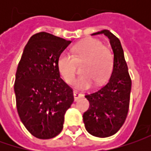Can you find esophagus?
I'll use <instances>...</instances> for the list:
<instances>
[{
	"instance_id": "34e87169",
	"label": "esophagus",
	"mask_w": 151,
	"mask_h": 151,
	"mask_svg": "<svg viewBox=\"0 0 151 151\" xmlns=\"http://www.w3.org/2000/svg\"><path fill=\"white\" fill-rule=\"evenodd\" d=\"M82 96H83V95L81 93H79L77 91H74V98H75V101H77L78 99H80Z\"/></svg>"
}]
</instances>
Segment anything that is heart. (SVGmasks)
I'll use <instances>...</instances> for the list:
<instances>
[{
    "mask_svg": "<svg viewBox=\"0 0 151 151\" xmlns=\"http://www.w3.org/2000/svg\"><path fill=\"white\" fill-rule=\"evenodd\" d=\"M72 55L66 51L62 52L57 60V68L61 76L70 84L76 73V61L84 60L81 66L83 73L74 81V86L80 90L89 89L94 83L103 85L113 70V55L101 41L88 38L74 45Z\"/></svg>",
    "mask_w": 151,
    "mask_h": 151,
    "instance_id": "heart-1",
    "label": "heart"
}]
</instances>
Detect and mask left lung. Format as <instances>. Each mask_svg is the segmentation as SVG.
I'll use <instances>...</instances> for the list:
<instances>
[{"instance_id":"left-lung-1","label":"left lung","mask_w":151,"mask_h":151,"mask_svg":"<svg viewBox=\"0 0 151 151\" xmlns=\"http://www.w3.org/2000/svg\"><path fill=\"white\" fill-rule=\"evenodd\" d=\"M97 34H104L109 38L113 53V71L104 86L85 96L90 107L83 114V122L86 129L91 135L105 138L116 134L125 122L132 82L119 38L107 29L91 35Z\"/></svg>"}]
</instances>
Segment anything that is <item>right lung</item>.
Masks as SVG:
<instances>
[{
  "instance_id": "add662e5",
  "label": "right lung",
  "mask_w": 151,
  "mask_h": 151,
  "mask_svg": "<svg viewBox=\"0 0 151 151\" xmlns=\"http://www.w3.org/2000/svg\"><path fill=\"white\" fill-rule=\"evenodd\" d=\"M71 41L41 32L32 35L18 64L14 91L21 121L32 135L47 139L63 129L74 101L72 89L60 78L59 55Z\"/></svg>"
}]
</instances>
